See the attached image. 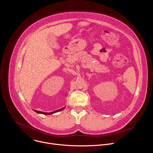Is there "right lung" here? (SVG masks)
<instances>
[{
  "label": "right lung",
  "instance_id": "obj_1",
  "mask_svg": "<svg viewBox=\"0 0 153 153\" xmlns=\"http://www.w3.org/2000/svg\"><path fill=\"white\" fill-rule=\"evenodd\" d=\"M64 108H62V109H60V110H56V111H53V112H51V113H44V112H41V111H36V110H34V111L36 112V113H40V114H53V113H56V112H58V111H61V110H63Z\"/></svg>",
  "mask_w": 153,
  "mask_h": 153
}]
</instances>
